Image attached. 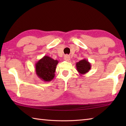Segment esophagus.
<instances>
[{
	"instance_id": "obj_1",
	"label": "esophagus",
	"mask_w": 126,
	"mask_h": 126,
	"mask_svg": "<svg viewBox=\"0 0 126 126\" xmlns=\"http://www.w3.org/2000/svg\"><path fill=\"white\" fill-rule=\"evenodd\" d=\"M64 59L65 61H69L70 59H71V58H70V57L68 55H64Z\"/></svg>"
}]
</instances>
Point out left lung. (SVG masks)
I'll use <instances>...</instances> for the list:
<instances>
[{"label":"left lung","instance_id":"obj_1","mask_svg":"<svg viewBox=\"0 0 126 126\" xmlns=\"http://www.w3.org/2000/svg\"><path fill=\"white\" fill-rule=\"evenodd\" d=\"M76 68L77 71L81 76L89 71L91 68V65L86 59H84L76 63Z\"/></svg>","mask_w":126,"mask_h":126}]
</instances>
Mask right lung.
<instances>
[{
    "instance_id": "obj_1",
    "label": "right lung",
    "mask_w": 126,
    "mask_h": 126,
    "mask_svg": "<svg viewBox=\"0 0 126 126\" xmlns=\"http://www.w3.org/2000/svg\"><path fill=\"white\" fill-rule=\"evenodd\" d=\"M58 61L45 55L35 64L37 76L44 82H50L55 76V69Z\"/></svg>"
}]
</instances>
